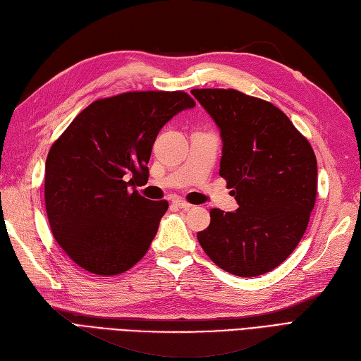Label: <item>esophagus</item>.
Masks as SVG:
<instances>
[{
  "label": "esophagus",
  "mask_w": 361,
  "mask_h": 361,
  "mask_svg": "<svg viewBox=\"0 0 361 361\" xmlns=\"http://www.w3.org/2000/svg\"><path fill=\"white\" fill-rule=\"evenodd\" d=\"M173 204H174L176 207H179V208H183V210H188V208L191 207V204H188L187 201H183V199H174V201H173Z\"/></svg>",
  "instance_id": "1"
}]
</instances>
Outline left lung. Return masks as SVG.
<instances>
[{"instance_id":"8db88e82","label":"left lung","mask_w":361,"mask_h":361,"mask_svg":"<svg viewBox=\"0 0 361 361\" xmlns=\"http://www.w3.org/2000/svg\"><path fill=\"white\" fill-rule=\"evenodd\" d=\"M221 131L219 174L236 212L213 208L197 241L216 266L250 278L287 259L307 228L317 197V159L281 109L236 90H193Z\"/></svg>"}]
</instances>
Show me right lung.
<instances>
[{
    "label": "right lung",
    "mask_w": 361,
    "mask_h": 361,
    "mask_svg": "<svg viewBox=\"0 0 361 361\" xmlns=\"http://www.w3.org/2000/svg\"><path fill=\"white\" fill-rule=\"evenodd\" d=\"M196 103L182 91L125 92L95 100L66 128L46 159L44 201L55 241L77 266L111 276L137 264L166 201L135 190L162 126Z\"/></svg>",
    "instance_id": "right-lung-1"
}]
</instances>
